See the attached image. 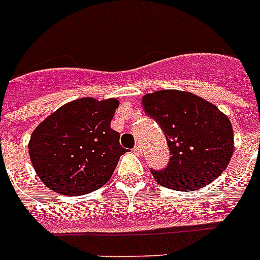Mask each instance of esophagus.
<instances>
[{
    "label": "esophagus",
    "instance_id": "obj_1",
    "mask_svg": "<svg viewBox=\"0 0 260 260\" xmlns=\"http://www.w3.org/2000/svg\"><path fill=\"white\" fill-rule=\"evenodd\" d=\"M134 152H135V154H136V155H142V152H143L142 147L139 146V144H138V146H135V148H134Z\"/></svg>",
    "mask_w": 260,
    "mask_h": 260
}]
</instances>
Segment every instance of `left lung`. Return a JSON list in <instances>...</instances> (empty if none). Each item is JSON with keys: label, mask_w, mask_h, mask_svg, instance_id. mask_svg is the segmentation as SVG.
<instances>
[{"label": "left lung", "mask_w": 260, "mask_h": 260, "mask_svg": "<svg viewBox=\"0 0 260 260\" xmlns=\"http://www.w3.org/2000/svg\"><path fill=\"white\" fill-rule=\"evenodd\" d=\"M143 109L166 136L170 160L151 170L159 185L194 191L225 170L234 154V131L218 108L179 90H159L143 97Z\"/></svg>", "instance_id": "obj_1"}]
</instances>
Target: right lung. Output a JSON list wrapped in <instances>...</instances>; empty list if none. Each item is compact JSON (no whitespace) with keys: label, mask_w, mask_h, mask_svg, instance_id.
<instances>
[{"label":"right lung","mask_w":260,"mask_h":260,"mask_svg":"<svg viewBox=\"0 0 260 260\" xmlns=\"http://www.w3.org/2000/svg\"><path fill=\"white\" fill-rule=\"evenodd\" d=\"M116 98H81L48 116L30 136L29 156L42 182L59 194L91 193L109 181L125 148L110 128Z\"/></svg>","instance_id":"add662e5"}]
</instances>
